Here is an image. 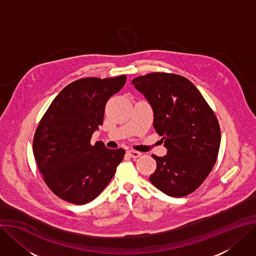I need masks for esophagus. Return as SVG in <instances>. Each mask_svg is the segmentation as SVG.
Masks as SVG:
<instances>
[{
    "mask_svg": "<svg viewBox=\"0 0 256 256\" xmlns=\"http://www.w3.org/2000/svg\"><path fill=\"white\" fill-rule=\"evenodd\" d=\"M128 153L132 158H138V157H140L142 155L141 152H138V151H134V150H130V151H128Z\"/></svg>",
    "mask_w": 256,
    "mask_h": 256,
    "instance_id": "obj_1",
    "label": "esophagus"
}]
</instances>
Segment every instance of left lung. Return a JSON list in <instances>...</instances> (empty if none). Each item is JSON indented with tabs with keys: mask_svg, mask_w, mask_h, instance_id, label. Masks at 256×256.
I'll return each instance as SVG.
<instances>
[{
	"mask_svg": "<svg viewBox=\"0 0 256 256\" xmlns=\"http://www.w3.org/2000/svg\"><path fill=\"white\" fill-rule=\"evenodd\" d=\"M154 113L153 126L168 152L158 157L150 182L172 197L194 192L216 162L220 128L212 108L186 78L164 72L132 80Z\"/></svg>",
	"mask_w": 256,
	"mask_h": 256,
	"instance_id": "obj_1",
	"label": "left lung"
}]
</instances>
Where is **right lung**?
I'll return each instance as SVG.
<instances>
[{"instance_id":"obj_1","label":"right lung","mask_w":256,"mask_h":256,"mask_svg":"<svg viewBox=\"0 0 256 256\" xmlns=\"http://www.w3.org/2000/svg\"><path fill=\"white\" fill-rule=\"evenodd\" d=\"M126 82V76L74 82L42 116L34 138V155L44 182L59 198L86 204L113 178L124 150L108 149L102 142L90 145V138L103 124L107 101Z\"/></svg>"}]
</instances>
